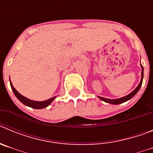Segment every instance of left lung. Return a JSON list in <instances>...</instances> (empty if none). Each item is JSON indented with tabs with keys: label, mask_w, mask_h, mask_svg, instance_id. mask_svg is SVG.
<instances>
[{
	"label": "left lung",
	"mask_w": 153,
	"mask_h": 153,
	"mask_svg": "<svg viewBox=\"0 0 153 153\" xmlns=\"http://www.w3.org/2000/svg\"><path fill=\"white\" fill-rule=\"evenodd\" d=\"M141 67H142V73H141V81H140V84L138 85V86L136 87V89H135L132 92V93H130L129 94V95L126 96V97H121V98L120 99H116V100H111V99H106L104 98V97H98L101 100L104 101V102H108V103H110V104H114V105H117V104H120V103H123V102H126V101H128L129 100H130L131 98H132V97H134L135 95H136V93H137V92L140 90V87H141L142 86V83H143V67L141 65Z\"/></svg>",
	"instance_id": "left-lung-1"
}]
</instances>
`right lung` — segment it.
I'll use <instances>...</instances> for the list:
<instances>
[{"label": "right lung", "mask_w": 153, "mask_h": 153, "mask_svg": "<svg viewBox=\"0 0 153 153\" xmlns=\"http://www.w3.org/2000/svg\"><path fill=\"white\" fill-rule=\"evenodd\" d=\"M10 86H11L12 90H13V93H14V95L16 96V97L19 100L21 101L23 104H24L25 106H30V107L33 108V109H43V108H46L47 106H49L50 104H51V102L53 101V100L56 97H52V98L49 99V100H47L40 101V102H38V101L30 100H29V99L26 98L25 97H24V96H22L21 94H20V93L15 90V88L13 87L10 81Z\"/></svg>", "instance_id": "add662e5"}]
</instances>
